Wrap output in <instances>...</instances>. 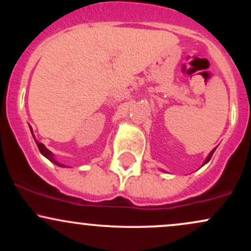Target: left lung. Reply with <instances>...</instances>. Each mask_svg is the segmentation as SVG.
<instances>
[{
    "instance_id": "8db88e82",
    "label": "left lung",
    "mask_w": 251,
    "mask_h": 251,
    "mask_svg": "<svg viewBox=\"0 0 251 251\" xmlns=\"http://www.w3.org/2000/svg\"><path fill=\"white\" fill-rule=\"evenodd\" d=\"M215 150H216V149H214V150H212V151H211V152H210V153H209V155H208V157H206V159H205V162H204V164H206V163H208V162H209V160H210V159H211V157H212V154H214ZM204 164H203V165H204Z\"/></svg>"
}]
</instances>
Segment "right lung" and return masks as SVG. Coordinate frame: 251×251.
Here are the masks:
<instances>
[{
    "label": "right lung",
    "instance_id": "1",
    "mask_svg": "<svg viewBox=\"0 0 251 251\" xmlns=\"http://www.w3.org/2000/svg\"><path fill=\"white\" fill-rule=\"evenodd\" d=\"M30 131H31V133H33V129H31V127H30ZM33 137H34V134H33ZM34 139H35V137H34ZM35 143H36L37 148H39V150H40V152H41V153H42L43 155H45V157L47 158V159H50L51 163L56 164L57 166H61V168H66V166L63 165V164L59 163V162H56V160L54 159V157H53V153H51V152L50 151V150H48L47 148H46V146L43 145L42 143H39V142H37L36 139H35Z\"/></svg>",
    "mask_w": 251,
    "mask_h": 251
}]
</instances>
